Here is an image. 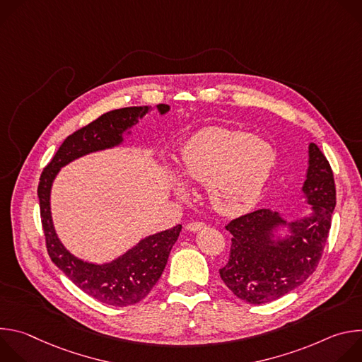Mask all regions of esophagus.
<instances>
[{
    "mask_svg": "<svg viewBox=\"0 0 362 362\" xmlns=\"http://www.w3.org/2000/svg\"><path fill=\"white\" fill-rule=\"evenodd\" d=\"M206 228V223L204 222H190L186 225V229L190 230V232H196V230H200V229H204Z\"/></svg>",
    "mask_w": 362,
    "mask_h": 362,
    "instance_id": "1",
    "label": "esophagus"
}]
</instances>
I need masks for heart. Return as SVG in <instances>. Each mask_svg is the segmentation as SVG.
Returning <instances> with one entry per match:
<instances>
[{
  "instance_id": "1",
  "label": "heart",
  "mask_w": 362,
  "mask_h": 362,
  "mask_svg": "<svg viewBox=\"0 0 362 362\" xmlns=\"http://www.w3.org/2000/svg\"><path fill=\"white\" fill-rule=\"evenodd\" d=\"M275 150L250 134L222 127L194 133L182 148V173L206 185L214 208L225 215L246 212L259 200L275 165ZM180 196L186 185L176 179Z\"/></svg>"
}]
</instances>
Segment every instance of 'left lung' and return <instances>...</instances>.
I'll list each match as a JSON object with an SVG mask.
<instances>
[{
	"mask_svg": "<svg viewBox=\"0 0 362 362\" xmlns=\"http://www.w3.org/2000/svg\"><path fill=\"white\" fill-rule=\"evenodd\" d=\"M303 192L313 214L291 223L292 236L271 245L275 226L285 223L276 212L257 209L230 221L228 264L219 269L225 285L252 305L272 302L311 276L322 257L335 208V180L329 162L315 143L309 144Z\"/></svg>",
	"mask_w": 362,
	"mask_h": 362,
	"instance_id": "1",
	"label": "left lung"
}]
</instances>
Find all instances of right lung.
Listing matches in <instances>:
<instances>
[{"mask_svg": "<svg viewBox=\"0 0 362 362\" xmlns=\"http://www.w3.org/2000/svg\"><path fill=\"white\" fill-rule=\"evenodd\" d=\"M158 109L163 115L169 110V106L159 105ZM147 110V106L112 110L76 130L63 141L54 158L44 168L37 189L45 246L51 261L87 295L113 306L134 305L148 295L163 274L182 225L140 240L112 264H87L69 253L59 240L51 222L49 189L60 168L83 154L119 144L122 133L133 126L139 117H143Z\"/></svg>", "mask_w": 362, "mask_h": 362, "instance_id": "right-lung-1", "label": "right lung"}]
</instances>
